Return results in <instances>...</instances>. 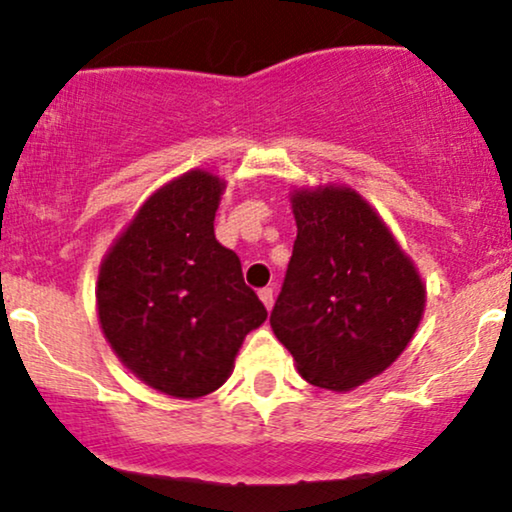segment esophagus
Wrapping results in <instances>:
<instances>
[{"label":"esophagus","mask_w":512,"mask_h":512,"mask_svg":"<svg viewBox=\"0 0 512 512\" xmlns=\"http://www.w3.org/2000/svg\"><path fill=\"white\" fill-rule=\"evenodd\" d=\"M260 301L264 303V308L267 310H272V305H274V289H260Z\"/></svg>","instance_id":"obj_1"}]
</instances>
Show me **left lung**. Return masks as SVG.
<instances>
[{"mask_svg": "<svg viewBox=\"0 0 512 512\" xmlns=\"http://www.w3.org/2000/svg\"><path fill=\"white\" fill-rule=\"evenodd\" d=\"M291 209L298 236L269 322L310 385L346 392L407 349L426 286L351 187L293 190Z\"/></svg>", "mask_w": 512, "mask_h": 512, "instance_id": "obj_1", "label": "left lung"}]
</instances>
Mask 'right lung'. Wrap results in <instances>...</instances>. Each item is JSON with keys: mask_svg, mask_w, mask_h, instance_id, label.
Segmentation results:
<instances>
[{"mask_svg": "<svg viewBox=\"0 0 512 512\" xmlns=\"http://www.w3.org/2000/svg\"><path fill=\"white\" fill-rule=\"evenodd\" d=\"M226 182L190 170L156 190L101 262L103 334L125 366L163 395L219 390L245 334L267 320L233 250L214 236Z\"/></svg>", "mask_w": 512, "mask_h": 512, "instance_id": "1", "label": "right lung"}]
</instances>
